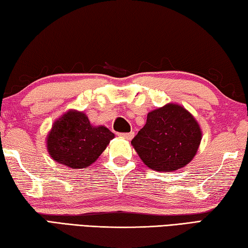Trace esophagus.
Masks as SVG:
<instances>
[{"mask_svg":"<svg viewBox=\"0 0 248 248\" xmlns=\"http://www.w3.org/2000/svg\"><path fill=\"white\" fill-rule=\"evenodd\" d=\"M119 136H120V137H123V138H124V139H127V140H131L132 138L134 137V132H133V131H131V132H124V133H119Z\"/></svg>","mask_w":248,"mask_h":248,"instance_id":"esophagus-1","label":"esophagus"}]
</instances>
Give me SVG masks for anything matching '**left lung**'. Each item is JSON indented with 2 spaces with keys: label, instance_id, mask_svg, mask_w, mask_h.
Wrapping results in <instances>:
<instances>
[{
  "label": "left lung",
  "instance_id": "obj_1",
  "mask_svg": "<svg viewBox=\"0 0 248 248\" xmlns=\"http://www.w3.org/2000/svg\"><path fill=\"white\" fill-rule=\"evenodd\" d=\"M201 136L200 125L189 111L179 105L167 104L149 112L145 125L131 144L150 169L173 171L191 162Z\"/></svg>",
  "mask_w": 248,
  "mask_h": 248
}]
</instances>
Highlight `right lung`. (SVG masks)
<instances>
[{
    "label": "right lung",
    "mask_w": 248,
    "mask_h": 248,
    "mask_svg": "<svg viewBox=\"0 0 248 248\" xmlns=\"http://www.w3.org/2000/svg\"><path fill=\"white\" fill-rule=\"evenodd\" d=\"M115 134L104 125L94 127L81 111L69 110L54 121L47 150L54 161L70 169H85L99 157Z\"/></svg>",
    "instance_id": "right-lung-1"
}]
</instances>
